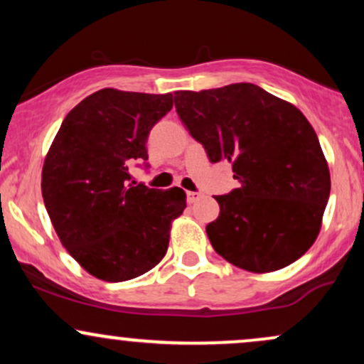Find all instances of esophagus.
I'll return each mask as SVG.
<instances>
[{"label": "esophagus", "mask_w": 364, "mask_h": 364, "mask_svg": "<svg viewBox=\"0 0 364 364\" xmlns=\"http://www.w3.org/2000/svg\"><path fill=\"white\" fill-rule=\"evenodd\" d=\"M200 196H202V193H200V191H186V200H188V203H195L196 200L200 198Z\"/></svg>", "instance_id": "1"}]
</instances>
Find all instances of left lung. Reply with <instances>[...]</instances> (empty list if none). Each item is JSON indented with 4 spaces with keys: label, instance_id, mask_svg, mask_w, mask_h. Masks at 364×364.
<instances>
[{
    "label": "left lung",
    "instance_id": "left-lung-1",
    "mask_svg": "<svg viewBox=\"0 0 364 364\" xmlns=\"http://www.w3.org/2000/svg\"><path fill=\"white\" fill-rule=\"evenodd\" d=\"M176 112L210 162L229 161L240 188L215 196L207 236L224 260L274 272L298 260L318 236L330 173L303 112L253 83L174 92Z\"/></svg>",
    "mask_w": 364,
    "mask_h": 364
}]
</instances>
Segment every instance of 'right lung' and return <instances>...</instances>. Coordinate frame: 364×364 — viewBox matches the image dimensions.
I'll return each mask as SVG.
<instances>
[{
  "label": "right lung",
  "instance_id": "right-lung-1",
  "mask_svg": "<svg viewBox=\"0 0 364 364\" xmlns=\"http://www.w3.org/2000/svg\"><path fill=\"white\" fill-rule=\"evenodd\" d=\"M171 107L173 94L102 89L75 106L54 136L43 168L44 205L63 246L94 277L129 281L168 252L185 191L136 185L129 168H149V133Z\"/></svg>",
  "mask_w": 364,
  "mask_h": 364
}]
</instances>
